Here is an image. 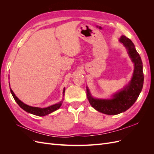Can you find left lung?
<instances>
[{
	"label": "left lung",
	"mask_w": 154,
	"mask_h": 154,
	"mask_svg": "<svg viewBox=\"0 0 154 154\" xmlns=\"http://www.w3.org/2000/svg\"><path fill=\"white\" fill-rule=\"evenodd\" d=\"M119 41L128 49V53L134 63V71L128 85L116 94L112 99H94L91 96L87 88V95L90 104L96 110L108 115H116L128 110L136 102L143 88L144 75L143 63L139 53L135 49L131 40L125 36L121 37Z\"/></svg>",
	"instance_id": "8db88e82"
}]
</instances>
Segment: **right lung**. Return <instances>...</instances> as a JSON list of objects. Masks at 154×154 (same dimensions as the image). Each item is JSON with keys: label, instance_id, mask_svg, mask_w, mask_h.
Segmentation results:
<instances>
[{"label": "right lung", "instance_id": "add662e5", "mask_svg": "<svg viewBox=\"0 0 154 154\" xmlns=\"http://www.w3.org/2000/svg\"><path fill=\"white\" fill-rule=\"evenodd\" d=\"M10 91L11 92V94L13 97L14 100L16 101L17 104L19 105L23 110H24L25 111L27 112L31 113L32 114L36 115V116H44L48 115V114H49L51 112H53L58 109L61 106L62 103V101H61L60 102V103H58L57 104L51 105L50 106L47 107V108H44V109L38 108V107L31 106H29V105L24 104L20 100H18V97L15 96V94H14V92H13V91L11 89V88H10ZM64 92H65V88H64L63 91V95H64Z\"/></svg>", "mask_w": 154, "mask_h": 154}]
</instances>
